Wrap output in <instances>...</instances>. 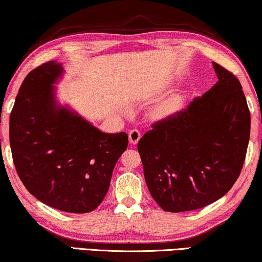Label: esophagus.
<instances>
[{
	"label": "esophagus",
	"instance_id": "esophagus-1",
	"mask_svg": "<svg viewBox=\"0 0 262 262\" xmlns=\"http://www.w3.org/2000/svg\"><path fill=\"white\" fill-rule=\"evenodd\" d=\"M128 136H129V142L132 145H136V143L139 142L140 138H141V133H140L138 129H132L129 132V134H128Z\"/></svg>",
	"mask_w": 262,
	"mask_h": 262
}]
</instances>
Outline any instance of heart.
Wrapping results in <instances>:
<instances>
[{"instance_id":"obj_1","label":"heart","mask_w":262,"mask_h":262,"mask_svg":"<svg viewBox=\"0 0 262 262\" xmlns=\"http://www.w3.org/2000/svg\"><path fill=\"white\" fill-rule=\"evenodd\" d=\"M179 105H180V98L174 97V98L168 99V101L163 103V104L158 108V110H157L158 116L169 115V114L174 113L176 110L179 108Z\"/></svg>"}]
</instances>
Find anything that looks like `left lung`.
Segmentation results:
<instances>
[{
	"label": "left lung",
	"mask_w": 262,
	"mask_h": 262,
	"mask_svg": "<svg viewBox=\"0 0 262 262\" xmlns=\"http://www.w3.org/2000/svg\"><path fill=\"white\" fill-rule=\"evenodd\" d=\"M212 66L219 82L153 123L138 143L147 187L165 211H190L220 200L245 163L250 134L245 94L233 73Z\"/></svg>",
	"instance_id": "8db88e82"
}]
</instances>
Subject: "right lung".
Listing matches in <instances>:
<instances>
[{"instance_id":"add662e5","label":"right lung","mask_w":262,"mask_h":262,"mask_svg":"<svg viewBox=\"0 0 262 262\" xmlns=\"http://www.w3.org/2000/svg\"><path fill=\"white\" fill-rule=\"evenodd\" d=\"M62 71L51 60L22 82L10 113V148L21 182L36 200L65 212H90L108 192L128 135L103 133L59 106L53 84Z\"/></svg>"}]
</instances>
